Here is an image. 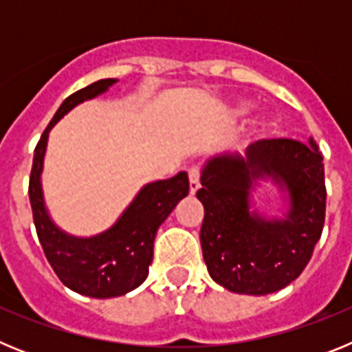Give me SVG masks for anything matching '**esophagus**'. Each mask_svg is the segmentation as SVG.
I'll list each match as a JSON object with an SVG mask.
<instances>
[{"instance_id": "1", "label": "esophagus", "mask_w": 352, "mask_h": 352, "mask_svg": "<svg viewBox=\"0 0 352 352\" xmlns=\"http://www.w3.org/2000/svg\"><path fill=\"white\" fill-rule=\"evenodd\" d=\"M199 178H201V173H199V169H190V173H188V179H190V194L194 195L195 192L199 190V186H201V183H199Z\"/></svg>"}]
</instances>
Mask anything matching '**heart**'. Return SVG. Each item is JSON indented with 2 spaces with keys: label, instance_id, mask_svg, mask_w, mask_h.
Listing matches in <instances>:
<instances>
[{
  "label": "heart",
  "instance_id": "obj_1",
  "mask_svg": "<svg viewBox=\"0 0 352 352\" xmlns=\"http://www.w3.org/2000/svg\"><path fill=\"white\" fill-rule=\"evenodd\" d=\"M248 111H250V104H248V102H239V104H236L234 107H232V116L234 118L245 116Z\"/></svg>",
  "mask_w": 352,
  "mask_h": 352
}]
</instances>
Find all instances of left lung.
I'll return each instance as SVG.
<instances>
[{"mask_svg": "<svg viewBox=\"0 0 352 352\" xmlns=\"http://www.w3.org/2000/svg\"><path fill=\"white\" fill-rule=\"evenodd\" d=\"M263 177L288 192L284 219L250 211V190ZM201 185L195 194L204 206L201 247L211 278L254 296L296 280L324 226V164L316 141L263 139L248 146L245 157L217 155L206 162Z\"/></svg>", "mask_w": 352, "mask_h": 352, "instance_id": "left-lung-1", "label": "left lung"}]
</instances>
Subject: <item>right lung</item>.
I'll list each match as a JSON object with an SVG mask.
<instances>
[{
    "label": "right lung",
    "instance_id": "right-lung-1",
    "mask_svg": "<svg viewBox=\"0 0 352 352\" xmlns=\"http://www.w3.org/2000/svg\"><path fill=\"white\" fill-rule=\"evenodd\" d=\"M114 82L116 79L96 80L65 98L36 144L28 190L40 245L58 278L72 291L100 300L126 294L146 280L158 227L190 188L186 173L148 183L113 227L91 238L67 234L52 222L40 182L49 132L68 111L105 93Z\"/></svg>",
    "mask_w": 352,
    "mask_h": 352
}]
</instances>
